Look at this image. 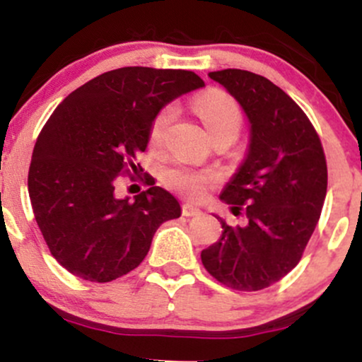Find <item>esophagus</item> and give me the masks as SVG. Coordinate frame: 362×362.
Returning <instances> with one entry per match:
<instances>
[{"mask_svg": "<svg viewBox=\"0 0 362 362\" xmlns=\"http://www.w3.org/2000/svg\"><path fill=\"white\" fill-rule=\"evenodd\" d=\"M182 214L187 216V218H192V216H199V214H201V209L187 202V204L182 206Z\"/></svg>", "mask_w": 362, "mask_h": 362, "instance_id": "1", "label": "esophagus"}]
</instances>
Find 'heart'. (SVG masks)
<instances>
[{
    "label": "heart",
    "mask_w": 362,
    "mask_h": 362,
    "mask_svg": "<svg viewBox=\"0 0 362 362\" xmlns=\"http://www.w3.org/2000/svg\"><path fill=\"white\" fill-rule=\"evenodd\" d=\"M194 109L201 117L211 138L214 139L221 138V136H230V138L236 139L240 129H242L243 115L238 103L226 91L218 88L206 91L201 97L195 98ZM173 119H175V107L173 105H167L158 112L153 119L151 127H149L151 144H160L163 141L165 132H167ZM160 178L168 189L175 190V192L189 195V197H201L206 187L213 180V175L190 167L184 161H173V163L163 167Z\"/></svg>",
    "instance_id": "1"
}]
</instances>
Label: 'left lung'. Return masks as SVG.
I'll return each instance as SVG.
<instances>
[{
	"instance_id": "8db88e82",
	"label": "left lung",
	"mask_w": 362,
	"mask_h": 362,
	"mask_svg": "<svg viewBox=\"0 0 362 362\" xmlns=\"http://www.w3.org/2000/svg\"><path fill=\"white\" fill-rule=\"evenodd\" d=\"M240 103L250 141L245 160L219 199L247 223L230 226L202 250L206 271L236 291L277 282L301 260L327 195V161L310 119L296 102L260 74L209 73Z\"/></svg>"
}]
</instances>
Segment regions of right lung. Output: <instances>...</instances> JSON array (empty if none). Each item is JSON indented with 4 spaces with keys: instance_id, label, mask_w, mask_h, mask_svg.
<instances>
[{
    "instance_id": "obj_1",
    "label": "right lung",
    "mask_w": 362,
    "mask_h": 362,
    "mask_svg": "<svg viewBox=\"0 0 362 362\" xmlns=\"http://www.w3.org/2000/svg\"><path fill=\"white\" fill-rule=\"evenodd\" d=\"M204 81L185 69L127 66L69 93L37 138L28 195L49 250L66 271L110 282L136 269L161 223L180 218V204L155 185L115 197L119 175L136 170L155 115ZM139 167V165H138Z\"/></svg>"
}]
</instances>
